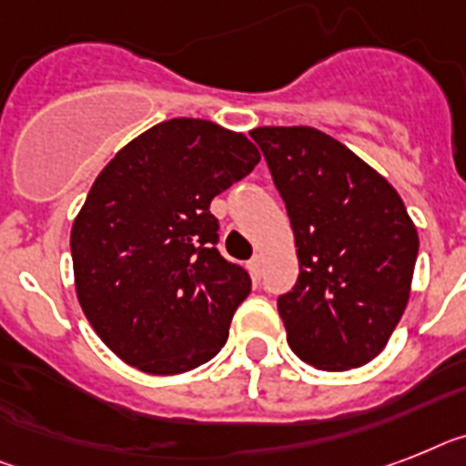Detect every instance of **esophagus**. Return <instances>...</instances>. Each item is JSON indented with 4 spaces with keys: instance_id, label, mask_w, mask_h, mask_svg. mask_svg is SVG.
<instances>
[{
    "instance_id": "34e87169",
    "label": "esophagus",
    "mask_w": 466,
    "mask_h": 466,
    "mask_svg": "<svg viewBox=\"0 0 466 466\" xmlns=\"http://www.w3.org/2000/svg\"><path fill=\"white\" fill-rule=\"evenodd\" d=\"M248 268H249V274H252V279H255V280L261 279V259H259V257H252V259L248 261Z\"/></svg>"
}]
</instances>
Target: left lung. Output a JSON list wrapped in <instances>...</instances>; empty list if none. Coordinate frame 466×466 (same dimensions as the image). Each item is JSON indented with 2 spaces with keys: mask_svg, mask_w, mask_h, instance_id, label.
<instances>
[{
  "mask_svg": "<svg viewBox=\"0 0 466 466\" xmlns=\"http://www.w3.org/2000/svg\"><path fill=\"white\" fill-rule=\"evenodd\" d=\"M295 233L299 274L279 295L302 362L343 371L371 362L410 299L419 236L395 187L355 152L307 126L255 128Z\"/></svg>",
  "mask_w": 466,
  "mask_h": 466,
  "instance_id": "left-lung-1",
  "label": "left lung"
}]
</instances>
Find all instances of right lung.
<instances>
[{
  "label": "right lung",
  "instance_id": "obj_1",
  "mask_svg": "<svg viewBox=\"0 0 466 466\" xmlns=\"http://www.w3.org/2000/svg\"><path fill=\"white\" fill-rule=\"evenodd\" d=\"M257 164L240 133L171 118L99 173L71 230L73 274L87 321L123 362L180 374L224 348L252 279L218 252L209 205Z\"/></svg>",
  "mask_w": 466,
  "mask_h": 466
}]
</instances>
